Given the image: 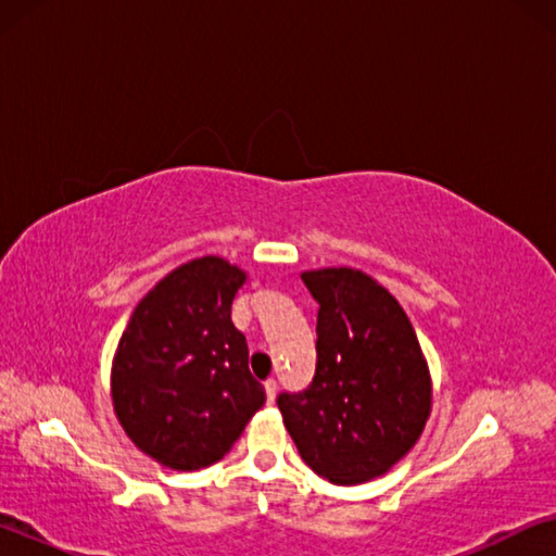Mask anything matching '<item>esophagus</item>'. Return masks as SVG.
<instances>
[{
  "instance_id": "obj_1",
  "label": "esophagus",
  "mask_w": 556,
  "mask_h": 556,
  "mask_svg": "<svg viewBox=\"0 0 556 556\" xmlns=\"http://www.w3.org/2000/svg\"><path fill=\"white\" fill-rule=\"evenodd\" d=\"M265 390H267V402L275 404V397H277V380H275V378L265 380Z\"/></svg>"
}]
</instances>
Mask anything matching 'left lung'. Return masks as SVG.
<instances>
[{"instance_id": "left-lung-1", "label": "left lung", "mask_w": 556, "mask_h": 556, "mask_svg": "<svg viewBox=\"0 0 556 556\" xmlns=\"http://www.w3.org/2000/svg\"><path fill=\"white\" fill-rule=\"evenodd\" d=\"M318 304L316 372L277 397L285 427L314 473L336 485L378 478L417 444L431 378L404 308L351 267L301 275Z\"/></svg>"}]
</instances>
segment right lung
<instances>
[{"label":"right lung","instance_id":"right-lung-1","mask_svg":"<svg viewBox=\"0 0 556 556\" xmlns=\"http://www.w3.org/2000/svg\"><path fill=\"white\" fill-rule=\"evenodd\" d=\"M248 275L220 257L186 262L139 301L112 361V404L127 437L159 464L220 460L265 404L248 343L230 318Z\"/></svg>","mask_w":556,"mask_h":556}]
</instances>
